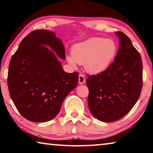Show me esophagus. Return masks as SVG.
<instances>
[{
    "label": "esophagus",
    "instance_id": "34e87169",
    "mask_svg": "<svg viewBox=\"0 0 153 153\" xmlns=\"http://www.w3.org/2000/svg\"><path fill=\"white\" fill-rule=\"evenodd\" d=\"M78 82L79 84H82L86 82V79H85V76L83 74H79L78 77Z\"/></svg>",
    "mask_w": 153,
    "mask_h": 153
}]
</instances>
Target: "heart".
I'll list each match as a JSON object with an SVG mask.
<instances>
[{
  "instance_id": "b5f03b06",
  "label": "heart",
  "mask_w": 153,
  "mask_h": 153,
  "mask_svg": "<svg viewBox=\"0 0 153 153\" xmlns=\"http://www.w3.org/2000/svg\"><path fill=\"white\" fill-rule=\"evenodd\" d=\"M117 52V45L113 40L95 37L75 45L73 55L67 56V59L72 65L85 63L88 70L98 74L109 66Z\"/></svg>"
}]
</instances>
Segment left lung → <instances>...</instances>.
Wrapping results in <instances>:
<instances>
[{"instance_id": "8db88e82", "label": "left lung", "mask_w": 153, "mask_h": 153, "mask_svg": "<svg viewBox=\"0 0 153 153\" xmlns=\"http://www.w3.org/2000/svg\"><path fill=\"white\" fill-rule=\"evenodd\" d=\"M115 33L120 48L115 60L105 71L86 79L90 113L104 122L117 121L129 113L138 100L142 87L140 55L125 33Z\"/></svg>"}]
</instances>
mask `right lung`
Returning a JSON list of instances; mask_svg holds the SVG:
<instances>
[{
    "label": "right lung",
    "mask_w": 153,
    "mask_h": 153,
    "mask_svg": "<svg viewBox=\"0 0 153 153\" xmlns=\"http://www.w3.org/2000/svg\"><path fill=\"white\" fill-rule=\"evenodd\" d=\"M56 55L65 59L62 41L53 32L37 30L23 39L10 61V97L21 115L33 122L55 118L65 98L78 83L79 74L65 72Z\"/></svg>",
    "instance_id": "add662e5"
}]
</instances>
